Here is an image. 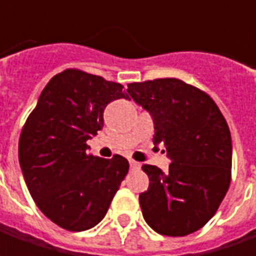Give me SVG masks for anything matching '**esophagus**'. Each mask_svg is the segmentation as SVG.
<instances>
[{"label":"esophagus","mask_w":256,"mask_h":256,"mask_svg":"<svg viewBox=\"0 0 256 256\" xmlns=\"http://www.w3.org/2000/svg\"><path fill=\"white\" fill-rule=\"evenodd\" d=\"M140 166H141V164H140V162H136V161H132V160L130 161V168H131V170H138Z\"/></svg>","instance_id":"1"}]
</instances>
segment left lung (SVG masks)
<instances>
[{
    "mask_svg": "<svg viewBox=\"0 0 256 256\" xmlns=\"http://www.w3.org/2000/svg\"><path fill=\"white\" fill-rule=\"evenodd\" d=\"M126 92L150 112L154 145H164L171 160L166 172L142 166L150 178L140 195L144 220L168 236L201 230L231 182L232 141L224 115L210 95L176 78L132 82Z\"/></svg>",
    "mask_w": 256,
    "mask_h": 256,
    "instance_id": "8db88e82",
    "label": "left lung"
}]
</instances>
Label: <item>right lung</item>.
I'll use <instances>...</instances> for the list:
<instances>
[{"label":"right lung","mask_w":256,"mask_h":256,"mask_svg":"<svg viewBox=\"0 0 256 256\" xmlns=\"http://www.w3.org/2000/svg\"><path fill=\"white\" fill-rule=\"evenodd\" d=\"M124 86L78 70L51 78L25 122L18 145L20 166L36 206L68 231L102 221L130 164L115 155L88 154L86 141L104 126V110L125 98Z\"/></svg>","instance_id":"1"}]
</instances>
